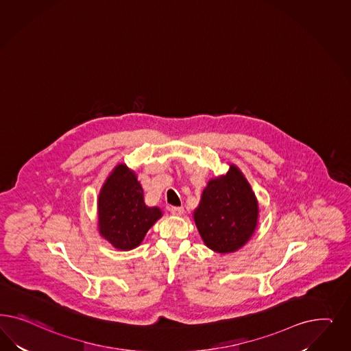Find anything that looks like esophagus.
I'll return each instance as SVG.
<instances>
[{
    "instance_id": "34e87169",
    "label": "esophagus",
    "mask_w": 351,
    "mask_h": 351,
    "mask_svg": "<svg viewBox=\"0 0 351 351\" xmlns=\"http://www.w3.org/2000/svg\"><path fill=\"white\" fill-rule=\"evenodd\" d=\"M170 211L173 216H181L184 213V207H171Z\"/></svg>"
}]
</instances>
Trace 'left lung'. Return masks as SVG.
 Here are the masks:
<instances>
[{
    "label": "left lung",
    "instance_id": "left-lung-1",
    "mask_svg": "<svg viewBox=\"0 0 351 351\" xmlns=\"http://www.w3.org/2000/svg\"><path fill=\"white\" fill-rule=\"evenodd\" d=\"M258 201L251 184L238 166L210 179L193 219L203 243L217 254L242 248L258 223Z\"/></svg>",
    "mask_w": 351,
    "mask_h": 351
}]
</instances>
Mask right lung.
I'll return each mask as SVG.
<instances>
[{
	"instance_id": "obj_1",
	"label": "right lung",
	"mask_w": 351,
	"mask_h": 351,
	"mask_svg": "<svg viewBox=\"0 0 351 351\" xmlns=\"http://www.w3.org/2000/svg\"><path fill=\"white\" fill-rule=\"evenodd\" d=\"M162 217L160 207L144 202V191L135 171L118 163L97 195V230L119 251L136 248L149 229Z\"/></svg>"
}]
</instances>
